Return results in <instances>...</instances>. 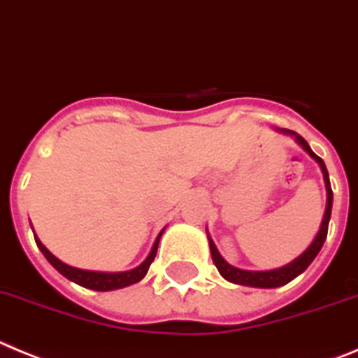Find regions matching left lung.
<instances>
[{"instance_id": "obj_1", "label": "left lung", "mask_w": 358, "mask_h": 358, "mask_svg": "<svg viewBox=\"0 0 358 358\" xmlns=\"http://www.w3.org/2000/svg\"><path fill=\"white\" fill-rule=\"evenodd\" d=\"M285 134L296 135L294 131L289 130H282ZM296 141H298L301 146L305 148V151H308V155L312 159H315L320 162L321 169H323V176H324V183H327V210H324L323 215V223H321L320 231L315 235V239L312 241L310 246L298 257V259L292 260L291 264L287 266L280 267V269H273V271H244V269H237V267L230 266L228 262H224V259L219 255L217 248L215 244L212 243V239H208V244H210V253H212V260H214L215 267H217V271L223 275V278H227L228 282L231 283H239V285H248V287H262V289H273V287H280V285H285L291 280H294L296 276L301 275V273L307 269L308 266L312 264V260L315 259V255L320 253V250L323 248L324 239H327L328 234V223H330V215H331V201H334V194H331V187H330V178H328V171L327 166H324L323 160L320 157L315 155L314 151L310 150L307 141L301 137V135H296Z\"/></svg>"}]
</instances>
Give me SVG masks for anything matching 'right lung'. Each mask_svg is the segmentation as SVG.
Listing matches in <instances>:
<instances>
[{
	"instance_id": "obj_1",
	"label": "right lung",
	"mask_w": 358,
	"mask_h": 358,
	"mask_svg": "<svg viewBox=\"0 0 358 358\" xmlns=\"http://www.w3.org/2000/svg\"><path fill=\"white\" fill-rule=\"evenodd\" d=\"M162 231H160L159 237H157L155 244H153V248H151L148 259L144 260L139 267H135V269H131V271H124V273H96V271H83V269H76V267L67 266V264L60 262L55 255H51L50 251L46 250V246H44L37 237H35V243H37L38 250L43 251V255L46 257L48 262H50L51 266L60 273V275L69 278L71 282L78 283V285H82V287L94 289V291H114V289H123V287H128V285H131V283L141 282V280L146 276L151 262L155 260L157 248H159V241Z\"/></svg>"
}]
</instances>
